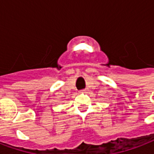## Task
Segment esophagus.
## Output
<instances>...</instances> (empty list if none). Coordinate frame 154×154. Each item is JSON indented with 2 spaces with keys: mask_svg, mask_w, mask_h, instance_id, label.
<instances>
[{
  "mask_svg": "<svg viewBox=\"0 0 154 154\" xmlns=\"http://www.w3.org/2000/svg\"><path fill=\"white\" fill-rule=\"evenodd\" d=\"M83 91H85V90H82V91H81L80 93H82V92H83Z\"/></svg>",
  "mask_w": 154,
  "mask_h": 154,
  "instance_id": "esophagus-1",
  "label": "esophagus"
}]
</instances>
